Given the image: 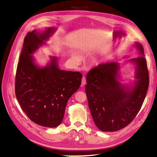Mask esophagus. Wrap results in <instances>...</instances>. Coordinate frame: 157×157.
Segmentation results:
<instances>
[{
	"label": "esophagus",
	"mask_w": 157,
	"mask_h": 157,
	"mask_svg": "<svg viewBox=\"0 0 157 157\" xmlns=\"http://www.w3.org/2000/svg\"><path fill=\"white\" fill-rule=\"evenodd\" d=\"M86 83V79L84 76H83L82 79V86H84Z\"/></svg>",
	"instance_id": "1"
}]
</instances>
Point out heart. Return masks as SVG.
Masks as SVG:
<instances>
[{
  "mask_svg": "<svg viewBox=\"0 0 157 157\" xmlns=\"http://www.w3.org/2000/svg\"><path fill=\"white\" fill-rule=\"evenodd\" d=\"M73 59H74V60L75 61V63H79L80 62V60H81V57H80L79 55L77 53H74V54H73ZM94 63H98V61L96 59H94Z\"/></svg>",
  "mask_w": 157,
  "mask_h": 157,
  "instance_id": "b5f03b06",
  "label": "heart"
}]
</instances>
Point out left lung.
<instances>
[{
  "label": "left lung",
  "instance_id": "left-lung-1",
  "mask_svg": "<svg viewBox=\"0 0 157 157\" xmlns=\"http://www.w3.org/2000/svg\"><path fill=\"white\" fill-rule=\"evenodd\" d=\"M141 56L129 59L135 65L134 80L130 84L120 82L118 62L98 65L87 74L86 93L96 126L103 132H115L132 121L141 108L149 84L143 47L135 43Z\"/></svg>",
  "mask_w": 157,
  "mask_h": 157
}]
</instances>
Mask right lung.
<instances>
[{
	"mask_svg": "<svg viewBox=\"0 0 157 157\" xmlns=\"http://www.w3.org/2000/svg\"><path fill=\"white\" fill-rule=\"evenodd\" d=\"M56 29L29 32L25 37L17 65L15 94L22 110L31 121L40 126L55 128L63 120L70 98L81 85L82 75L78 71L61 70L57 57L41 67L32 56L46 44Z\"/></svg>",
	"mask_w": 157,
	"mask_h": 157,
	"instance_id": "add662e5",
	"label": "right lung"
}]
</instances>
